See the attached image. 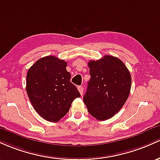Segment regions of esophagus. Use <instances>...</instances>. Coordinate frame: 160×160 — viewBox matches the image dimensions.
<instances>
[{
    "mask_svg": "<svg viewBox=\"0 0 160 160\" xmlns=\"http://www.w3.org/2000/svg\"><path fill=\"white\" fill-rule=\"evenodd\" d=\"M78 90L80 92L81 95H82V94H83V90H84L83 87H82V86H78Z\"/></svg>",
    "mask_w": 160,
    "mask_h": 160,
    "instance_id": "1",
    "label": "esophagus"
}]
</instances>
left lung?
Listing matches in <instances>:
<instances>
[{"mask_svg":"<svg viewBox=\"0 0 160 160\" xmlns=\"http://www.w3.org/2000/svg\"><path fill=\"white\" fill-rule=\"evenodd\" d=\"M91 79L84 95L89 113L100 121L112 118L122 109L130 94L132 77L117 57L106 55L88 62Z\"/></svg>","mask_w":160,"mask_h":160,"instance_id":"obj_1","label":"left lung"}]
</instances>
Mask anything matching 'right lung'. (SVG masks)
Returning <instances> with one entry per match:
<instances>
[{"mask_svg": "<svg viewBox=\"0 0 160 160\" xmlns=\"http://www.w3.org/2000/svg\"><path fill=\"white\" fill-rule=\"evenodd\" d=\"M66 66L67 62L56 57H44L29 68L26 75V91L34 109L52 122L62 119L74 99L81 97L70 82Z\"/></svg>", "mask_w": 160, "mask_h": 160, "instance_id": "right-lung-1", "label": "right lung"}]
</instances>
